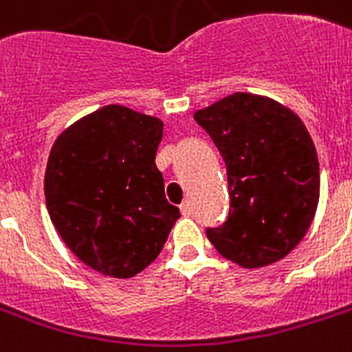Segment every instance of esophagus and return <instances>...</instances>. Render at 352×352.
Masks as SVG:
<instances>
[{
	"instance_id": "esophagus-1",
	"label": "esophagus",
	"mask_w": 352,
	"mask_h": 352,
	"mask_svg": "<svg viewBox=\"0 0 352 352\" xmlns=\"http://www.w3.org/2000/svg\"><path fill=\"white\" fill-rule=\"evenodd\" d=\"M181 212L182 216H190V214H192V203H190V201H184L181 205Z\"/></svg>"
}]
</instances>
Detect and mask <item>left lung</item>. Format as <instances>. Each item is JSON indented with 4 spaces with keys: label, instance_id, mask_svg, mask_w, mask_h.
Instances as JSON below:
<instances>
[{
    "label": "left lung",
    "instance_id": "left-lung-1",
    "mask_svg": "<svg viewBox=\"0 0 352 352\" xmlns=\"http://www.w3.org/2000/svg\"><path fill=\"white\" fill-rule=\"evenodd\" d=\"M223 155L229 218L206 236L245 270L275 264L297 248L319 203L312 136L294 111L258 94L236 92L194 112Z\"/></svg>",
    "mask_w": 352,
    "mask_h": 352
}]
</instances>
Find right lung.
Returning <instances> with one entry per match:
<instances>
[{
    "label": "right lung",
    "instance_id": "right-lung-1",
    "mask_svg": "<svg viewBox=\"0 0 352 352\" xmlns=\"http://www.w3.org/2000/svg\"><path fill=\"white\" fill-rule=\"evenodd\" d=\"M164 123L107 104L64 129L44 175L51 223L94 272L131 278L164 248L181 218L155 164Z\"/></svg>",
    "mask_w": 352,
    "mask_h": 352
}]
</instances>
